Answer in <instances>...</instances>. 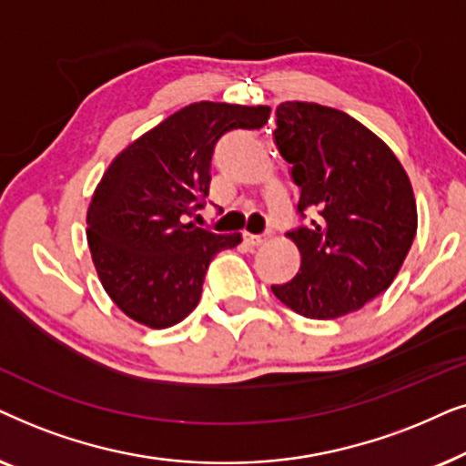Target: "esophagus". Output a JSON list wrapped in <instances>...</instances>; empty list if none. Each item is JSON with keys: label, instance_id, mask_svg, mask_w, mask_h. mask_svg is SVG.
Here are the masks:
<instances>
[{"label": "esophagus", "instance_id": "1", "mask_svg": "<svg viewBox=\"0 0 466 466\" xmlns=\"http://www.w3.org/2000/svg\"><path fill=\"white\" fill-rule=\"evenodd\" d=\"M266 238H268V234H249V232H245V243L251 245V247H258V245L266 243Z\"/></svg>", "mask_w": 466, "mask_h": 466}]
</instances>
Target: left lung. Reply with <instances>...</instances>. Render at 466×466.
Returning <instances> with one entry per match:
<instances>
[{
  "instance_id": "obj_1",
  "label": "left lung",
  "mask_w": 466,
  "mask_h": 466,
  "mask_svg": "<svg viewBox=\"0 0 466 466\" xmlns=\"http://www.w3.org/2000/svg\"><path fill=\"white\" fill-rule=\"evenodd\" d=\"M275 145L300 187L289 229L300 268L272 294L302 318L334 319L383 294L418 229L411 183L381 138L337 108L283 102Z\"/></svg>"
}]
</instances>
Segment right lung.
I'll return each mask as SVG.
<instances>
[{
  "label": "right lung",
  "mask_w": 466,
  "mask_h": 466,
  "mask_svg": "<svg viewBox=\"0 0 466 466\" xmlns=\"http://www.w3.org/2000/svg\"><path fill=\"white\" fill-rule=\"evenodd\" d=\"M268 106L198 102L121 151L86 210V240L106 294L127 318L168 328L194 311L208 264L240 234L185 223L204 207L215 145L232 129H259Z\"/></svg>",
  "instance_id": "right-lung-1"
}]
</instances>
